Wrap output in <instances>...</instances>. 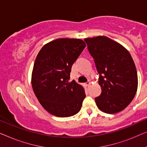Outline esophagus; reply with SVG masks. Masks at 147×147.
<instances>
[{"instance_id": "34e87169", "label": "esophagus", "mask_w": 147, "mask_h": 147, "mask_svg": "<svg viewBox=\"0 0 147 147\" xmlns=\"http://www.w3.org/2000/svg\"><path fill=\"white\" fill-rule=\"evenodd\" d=\"M84 84H85L86 86H88L90 84V82H85V83H84Z\"/></svg>"}]
</instances>
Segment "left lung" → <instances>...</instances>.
I'll return each instance as SVG.
<instances>
[{
	"label": "left lung",
	"mask_w": 147,
	"mask_h": 147,
	"mask_svg": "<svg viewBox=\"0 0 147 147\" xmlns=\"http://www.w3.org/2000/svg\"><path fill=\"white\" fill-rule=\"evenodd\" d=\"M94 59L101 94L95 102L101 111L115 114L133 100L138 87L136 67L123 45L105 36L84 39Z\"/></svg>",
	"instance_id": "1"
}]
</instances>
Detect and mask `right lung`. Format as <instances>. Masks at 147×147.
Wrapping results in <instances>:
<instances>
[{
    "label": "right lung",
    "instance_id": "obj_1",
    "mask_svg": "<svg viewBox=\"0 0 147 147\" xmlns=\"http://www.w3.org/2000/svg\"><path fill=\"white\" fill-rule=\"evenodd\" d=\"M78 38H57L42 47L33 67V91L42 107L58 117L76 115L86 94L75 80L70 81L73 63L85 48Z\"/></svg>",
    "mask_w": 147,
    "mask_h": 147
}]
</instances>
